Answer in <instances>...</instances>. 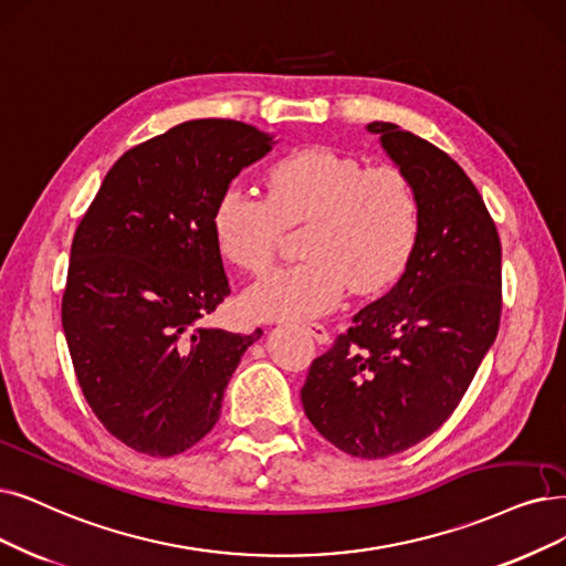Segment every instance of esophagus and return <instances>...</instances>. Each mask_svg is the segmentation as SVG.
Returning <instances> with one entry per match:
<instances>
[{"label": "esophagus", "instance_id": "obj_1", "mask_svg": "<svg viewBox=\"0 0 566 566\" xmlns=\"http://www.w3.org/2000/svg\"><path fill=\"white\" fill-rule=\"evenodd\" d=\"M302 329H304L308 336L315 338V344L325 346V344L329 342V332H327V327L321 325V323H306V325H302Z\"/></svg>", "mask_w": 566, "mask_h": 566}]
</instances>
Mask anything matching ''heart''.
Here are the masks:
<instances>
[{
  "label": "heart",
  "instance_id": "b5f03b06",
  "mask_svg": "<svg viewBox=\"0 0 566 566\" xmlns=\"http://www.w3.org/2000/svg\"><path fill=\"white\" fill-rule=\"evenodd\" d=\"M420 222V197L401 169L313 146L266 171L264 197L241 186L224 190L213 237L230 262L264 274L285 230L306 224V260L276 269L245 295L255 318L300 321L332 311L346 285L357 295L390 285L416 251Z\"/></svg>",
  "mask_w": 566,
  "mask_h": 566
}]
</instances>
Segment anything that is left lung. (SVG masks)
<instances>
[{
	"label": "left lung",
	"instance_id": "left-lung-1",
	"mask_svg": "<svg viewBox=\"0 0 566 566\" xmlns=\"http://www.w3.org/2000/svg\"><path fill=\"white\" fill-rule=\"evenodd\" d=\"M369 132L411 178L420 237L388 295L311 361L302 403L332 446L380 460L434 434L469 390L500 332L502 241L453 157L392 123Z\"/></svg>",
	"mask_w": 566,
	"mask_h": 566
}]
</instances>
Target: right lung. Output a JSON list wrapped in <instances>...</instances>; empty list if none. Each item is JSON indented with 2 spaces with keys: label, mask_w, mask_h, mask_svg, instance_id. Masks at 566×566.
<instances>
[{
  "label": "right lung",
  "mask_w": 566,
  "mask_h": 566,
  "mask_svg": "<svg viewBox=\"0 0 566 566\" xmlns=\"http://www.w3.org/2000/svg\"><path fill=\"white\" fill-rule=\"evenodd\" d=\"M271 137L224 118L188 120L129 148L78 222L62 327L78 386L106 432L153 458L205 439L262 329L205 327L230 295L213 209Z\"/></svg>",
  "instance_id": "add662e5"
}]
</instances>
